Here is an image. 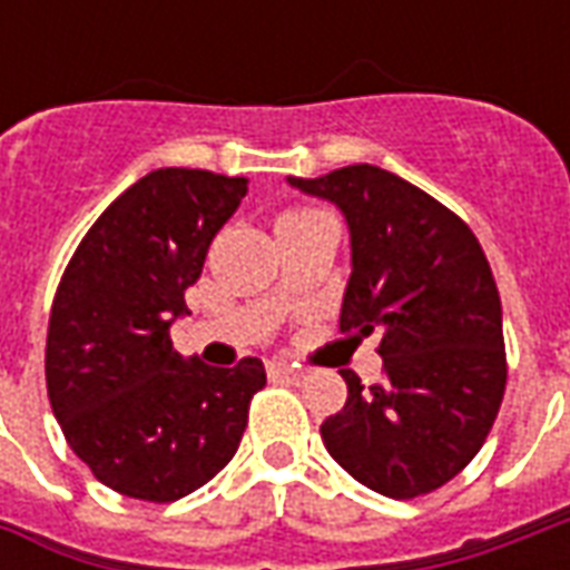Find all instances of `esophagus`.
I'll return each instance as SVG.
<instances>
[{
	"mask_svg": "<svg viewBox=\"0 0 570 570\" xmlns=\"http://www.w3.org/2000/svg\"><path fill=\"white\" fill-rule=\"evenodd\" d=\"M298 375H302V370L289 366V363H268V379H274V382H296Z\"/></svg>",
	"mask_w": 570,
	"mask_h": 570,
	"instance_id": "obj_1",
	"label": "esophagus"
}]
</instances>
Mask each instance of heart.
Wrapping results in <instances>:
<instances>
[{
    "instance_id": "b5f03b06",
    "label": "heart",
    "mask_w": 570,
    "mask_h": 570,
    "mask_svg": "<svg viewBox=\"0 0 570 570\" xmlns=\"http://www.w3.org/2000/svg\"><path fill=\"white\" fill-rule=\"evenodd\" d=\"M296 213H305V210H289V213H284V216H296ZM284 216H281V219H284Z\"/></svg>"
}]
</instances>
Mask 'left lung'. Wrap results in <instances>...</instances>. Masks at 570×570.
Listing matches in <instances>:
<instances>
[{
    "instance_id": "left-lung-1",
    "label": "left lung",
    "mask_w": 570,
    "mask_h": 570,
    "mask_svg": "<svg viewBox=\"0 0 570 570\" xmlns=\"http://www.w3.org/2000/svg\"><path fill=\"white\" fill-rule=\"evenodd\" d=\"M286 183L345 216L338 326L382 335V382L342 370L347 403L321 424L326 452L384 498L440 489L482 449L507 384L501 296L476 235L375 164Z\"/></svg>"
}]
</instances>
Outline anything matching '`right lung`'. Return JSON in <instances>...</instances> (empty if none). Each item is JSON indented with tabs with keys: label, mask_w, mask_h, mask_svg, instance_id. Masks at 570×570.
<instances>
[{
	"label": "right lung",
	"mask_w": 570,
	"mask_h": 570,
	"mask_svg": "<svg viewBox=\"0 0 570 570\" xmlns=\"http://www.w3.org/2000/svg\"><path fill=\"white\" fill-rule=\"evenodd\" d=\"M244 176L161 167L118 195L76 249L48 321L45 379L69 449L118 494L179 501L235 458L259 357L183 360L170 326Z\"/></svg>",
	"instance_id": "1"
}]
</instances>
